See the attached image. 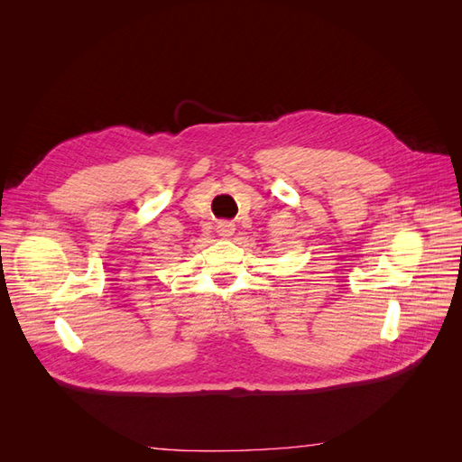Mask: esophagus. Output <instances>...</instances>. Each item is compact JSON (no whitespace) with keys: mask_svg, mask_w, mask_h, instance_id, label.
Listing matches in <instances>:
<instances>
[{"mask_svg":"<svg viewBox=\"0 0 462 462\" xmlns=\"http://www.w3.org/2000/svg\"><path fill=\"white\" fill-rule=\"evenodd\" d=\"M216 231L219 236H223V239H229V236L235 233V226L231 221H219Z\"/></svg>","mask_w":462,"mask_h":462,"instance_id":"esophagus-1","label":"esophagus"}]
</instances>
